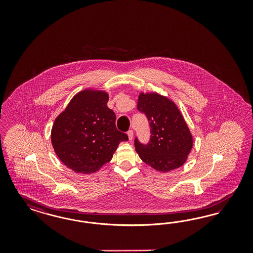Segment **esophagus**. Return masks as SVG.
Segmentation results:
<instances>
[{"mask_svg":"<svg viewBox=\"0 0 253 253\" xmlns=\"http://www.w3.org/2000/svg\"><path fill=\"white\" fill-rule=\"evenodd\" d=\"M127 134H128V137H129V140L131 141L132 140V138H133V131L132 130H130L128 132H127Z\"/></svg>","mask_w":253,"mask_h":253,"instance_id":"obj_1","label":"esophagus"}]
</instances>
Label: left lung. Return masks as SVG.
Wrapping results in <instances>:
<instances>
[{"label":"left lung","mask_w":253,"mask_h":253,"mask_svg":"<svg viewBox=\"0 0 253 253\" xmlns=\"http://www.w3.org/2000/svg\"><path fill=\"white\" fill-rule=\"evenodd\" d=\"M137 108L145 113L151 128L147 145L135 138L140 159L161 172L183 166L193 147V136L176 104L158 92H141Z\"/></svg>","instance_id":"obj_1"}]
</instances>
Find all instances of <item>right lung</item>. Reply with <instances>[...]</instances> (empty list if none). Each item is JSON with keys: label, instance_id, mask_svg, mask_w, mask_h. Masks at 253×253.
I'll return each mask as SVG.
<instances>
[{"label": "right lung", "instance_id": "1", "mask_svg": "<svg viewBox=\"0 0 253 253\" xmlns=\"http://www.w3.org/2000/svg\"><path fill=\"white\" fill-rule=\"evenodd\" d=\"M108 92L86 88L70 100L54 120L51 142L64 165L90 174L111 161L127 134L116 128L115 113L108 108Z\"/></svg>", "mask_w": 253, "mask_h": 253}]
</instances>
